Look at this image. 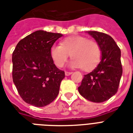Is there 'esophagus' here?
<instances>
[{
  "label": "esophagus",
  "mask_w": 133,
  "mask_h": 133,
  "mask_svg": "<svg viewBox=\"0 0 133 133\" xmlns=\"http://www.w3.org/2000/svg\"><path fill=\"white\" fill-rule=\"evenodd\" d=\"M72 73L71 72H69V71H65V75L66 76H69V75H71Z\"/></svg>",
  "instance_id": "obj_1"
}]
</instances>
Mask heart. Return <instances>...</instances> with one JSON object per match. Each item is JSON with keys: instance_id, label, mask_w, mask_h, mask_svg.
<instances>
[{"instance_id": "obj_1", "label": "heart", "mask_w": 133, "mask_h": 133, "mask_svg": "<svg viewBox=\"0 0 133 133\" xmlns=\"http://www.w3.org/2000/svg\"><path fill=\"white\" fill-rule=\"evenodd\" d=\"M50 53L57 67H62L70 55L73 59L71 62L72 67H81L85 71L95 69L101 57V49L97 42L78 35L66 38L62 41L60 46H52Z\"/></svg>"}]
</instances>
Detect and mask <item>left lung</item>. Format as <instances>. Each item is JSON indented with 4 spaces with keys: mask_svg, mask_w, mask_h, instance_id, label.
Wrapping results in <instances>:
<instances>
[{
    "mask_svg": "<svg viewBox=\"0 0 133 133\" xmlns=\"http://www.w3.org/2000/svg\"><path fill=\"white\" fill-rule=\"evenodd\" d=\"M101 49V61L97 67L84 76L78 91L82 96L94 103H102L117 93L123 73L121 50L108 35L88 31Z\"/></svg>",
    "mask_w": 133,
    "mask_h": 133,
    "instance_id": "8db88e82",
    "label": "left lung"
}]
</instances>
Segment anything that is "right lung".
<instances>
[{"label": "right lung", "mask_w": 133, "mask_h": 133, "mask_svg": "<svg viewBox=\"0 0 133 133\" xmlns=\"http://www.w3.org/2000/svg\"><path fill=\"white\" fill-rule=\"evenodd\" d=\"M61 37L62 34L37 30L16 45L12 53V79L25 103L44 107L58 95L65 74L53 63L50 50Z\"/></svg>", "instance_id": "obj_1"}]
</instances>
